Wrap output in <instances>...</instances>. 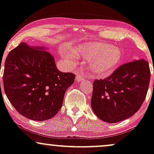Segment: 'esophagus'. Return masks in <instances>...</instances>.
I'll list each match as a JSON object with an SVG mask.
<instances>
[{
  "mask_svg": "<svg viewBox=\"0 0 154 154\" xmlns=\"http://www.w3.org/2000/svg\"><path fill=\"white\" fill-rule=\"evenodd\" d=\"M84 79H85V76L82 73H78L76 75V77H75V80L77 82H82V81L84 80Z\"/></svg>",
  "mask_w": 154,
  "mask_h": 154,
  "instance_id": "1",
  "label": "esophagus"
}]
</instances>
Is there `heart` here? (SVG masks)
Wrapping results in <instances>:
<instances>
[{
    "label": "heart",
    "mask_w": 154,
    "mask_h": 154,
    "mask_svg": "<svg viewBox=\"0 0 154 154\" xmlns=\"http://www.w3.org/2000/svg\"><path fill=\"white\" fill-rule=\"evenodd\" d=\"M77 53L85 60H90L91 71L97 76L110 75L118 67L122 57L121 50L108 44H84L79 48ZM63 56L72 65L76 63L74 54L63 51Z\"/></svg>",
    "instance_id": "heart-1"
}]
</instances>
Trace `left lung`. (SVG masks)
<instances>
[{
    "label": "left lung",
    "mask_w": 154,
    "mask_h": 154,
    "mask_svg": "<svg viewBox=\"0 0 154 154\" xmlns=\"http://www.w3.org/2000/svg\"><path fill=\"white\" fill-rule=\"evenodd\" d=\"M150 78L149 64L141 60L120 65L104 79H95L91 100L94 113L108 123L131 117L146 99Z\"/></svg>",
    "instance_id": "1"
}]
</instances>
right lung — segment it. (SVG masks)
I'll return each mask as SVG.
<instances>
[{
    "mask_svg": "<svg viewBox=\"0 0 154 154\" xmlns=\"http://www.w3.org/2000/svg\"><path fill=\"white\" fill-rule=\"evenodd\" d=\"M41 49L21 43L8 54L3 70L8 100L18 113L34 121L48 120L58 113L75 77L59 71L54 57Z\"/></svg>",
    "mask_w": 154,
    "mask_h": 154,
    "instance_id": "1",
    "label": "right lung"
}]
</instances>
